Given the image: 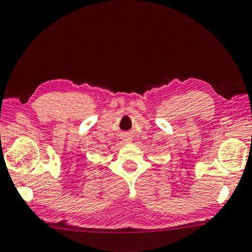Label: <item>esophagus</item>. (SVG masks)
<instances>
[{
  "mask_svg": "<svg viewBox=\"0 0 252 252\" xmlns=\"http://www.w3.org/2000/svg\"><path fill=\"white\" fill-rule=\"evenodd\" d=\"M122 140L123 143H131L132 142V138H131V133L130 132H124L122 133Z\"/></svg>",
  "mask_w": 252,
  "mask_h": 252,
  "instance_id": "34e87169",
  "label": "esophagus"
}]
</instances>
